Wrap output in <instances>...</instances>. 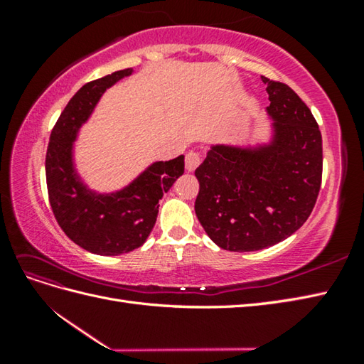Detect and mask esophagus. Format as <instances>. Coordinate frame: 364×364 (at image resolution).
<instances>
[{"instance_id":"obj_1","label":"esophagus","mask_w":364,"mask_h":364,"mask_svg":"<svg viewBox=\"0 0 364 364\" xmlns=\"http://www.w3.org/2000/svg\"><path fill=\"white\" fill-rule=\"evenodd\" d=\"M200 162H202V156H200V153L189 151L186 154V170L188 172H194V170L200 166Z\"/></svg>"}]
</instances>
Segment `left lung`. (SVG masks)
I'll list each match as a JSON object with an SVG mask.
<instances>
[{
    "label": "left lung",
    "instance_id": "1",
    "mask_svg": "<svg viewBox=\"0 0 364 364\" xmlns=\"http://www.w3.org/2000/svg\"><path fill=\"white\" fill-rule=\"evenodd\" d=\"M266 84L272 136L258 145H211L196 170V214L220 249L255 252L304 225L322 180V136L311 111L283 82Z\"/></svg>",
    "mask_w": 364,
    "mask_h": 364
}]
</instances>
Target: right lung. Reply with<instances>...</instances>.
I'll return each mask as SVG.
<instances>
[{
  "label": "right lung",
  "instance_id": "right-lung-1",
  "mask_svg": "<svg viewBox=\"0 0 364 364\" xmlns=\"http://www.w3.org/2000/svg\"><path fill=\"white\" fill-rule=\"evenodd\" d=\"M133 68L90 81L76 92L54 125L45 158L46 188L54 218L84 250L103 257L141 247L156 223L159 200L184 173V156L156 161L120 191L102 194L81 180L73 146L100 98Z\"/></svg>",
  "mask_w": 364,
  "mask_h": 364
}]
</instances>
